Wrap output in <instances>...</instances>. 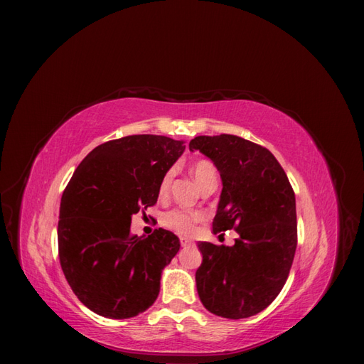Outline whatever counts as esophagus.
<instances>
[{
  "mask_svg": "<svg viewBox=\"0 0 364 364\" xmlns=\"http://www.w3.org/2000/svg\"><path fill=\"white\" fill-rule=\"evenodd\" d=\"M181 245H182V247H191L194 245V241L191 238L181 237Z\"/></svg>",
  "mask_w": 364,
  "mask_h": 364,
  "instance_id": "34e87169",
  "label": "esophagus"
}]
</instances>
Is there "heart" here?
<instances>
[{"instance_id":"b5f03b06","label":"heart","mask_w":364,"mask_h":364,"mask_svg":"<svg viewBox=\"0 0 364 364\" xmlns=\"http://www.w3.org/2000/svg\"><path fill=\"white\" fill-rule=\"evenodd\" d=\"M193 178L196 183L199 185V188L206 182L217 181V170L214 167V164L208 162V161H197L191 165L190 168ZM173 178V171H167L164 174V178L161 179L159 183V194H165L168 190L170 182ZM203 220V214L199 211H191V209H171V211L165 213L162 217V223L176 230L178 234L182 235H190L196 225L200 223Z\"/></svg>"}]
</instances>
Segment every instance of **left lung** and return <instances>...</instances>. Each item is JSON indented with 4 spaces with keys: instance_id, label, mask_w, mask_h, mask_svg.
I'll return each instance as SVG.
<instances>
[{
    "instance_id": "1",
    "label": "left lung",
    "mask_w": 364,
    "mask_h": 364,
    "mask_svg": "<svg viewBox=\"0 0 364 364\" xmlns=\"http://www.w3.org/2000/svg\"><path fill=\"white\" fill-rule=\"evenodd\" d=\"M190 150L211 159L222 178L214 234L235 229L234 246L199 241L196 285L208 311L245 318L267 308L282 290L297 245L296 199L272 153L235 135L196 136Z\"/></svg>"
}]
</instances>
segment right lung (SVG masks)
I'll list each match as a JSON object with an SVG mask.
<instances>
[{
    "label": "right lung",
    "instance_id": "obj_1",
    "mask_svg": "<svg viewBox=\"0 0 364 364\" xmlns=\"http://www.w3.org/2000/svg\"><path fill=\"white\" fill-rule=\"evenodd\" d=\"M183 142L161 135L107 141L80 162L62 194L60 266L74 294L98 316L135 317L156 301L162 270L181 241L162 228L130 235V223L156 203L161 179Z\"/></svg>",
    "mask_w": 364,
    "mask_h": 364
}]
</instances>
